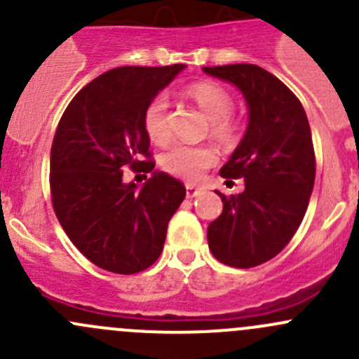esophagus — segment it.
<instances>
[{
    "instance_id": "34e87169",
    "label": "esophagus",
    "mask_w": 359,
    "mask_h": 359,
    "mask_svg": "<svg viewBox=\"0 0 359 359\" xmlns=\"http://www.w3.org/2000/svg\"><path fill=\"white\" fill-rule=\"evenodd\" d=\"M201 193H203L201 187L193 186V184H187V186H186V194H187V198H196V196H200Z\"/></svg>"
}]
</instances>
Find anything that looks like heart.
Returning a JSON list of instances; mask_svg holds the SVG:
<instances>
[{"label":"heart","mask_w":359,"mask_h":359,"mask_svg":"<svg viewBox=\"0 0 359 359\" xmlns=\"http://www.w3.org/2000/svg\"><path fill=\"white\" fill-rule=\"evenodd\" d=\"M187 95L198 104L210 119V133L226 146H233L241 135V123L231 114L234 106L233 95L222 85L213 81L194 83L187 88ZM144 130L151 142L163 146L172 137L168 119V100L158 95L147 104L144 111ZM217 154L212 147L175 144L161 156V166L172 175L193 180L201 175L203 170L215 165Z\"/></svg>","instance_id":"1"}]
</instances>
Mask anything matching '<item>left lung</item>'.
<instances>
[{"label": "left lung", "instance_id": "1", "mask_svg": "<svg viewBox=\"0 0 359 359\" xmlns=\"http://www.w3.org/2000/svg\"><path fill=\"white\" fill-rule=\"evenodd\" d=\"M233 83L248 106V126L224 179H243L245 191L222 198L224 210L210 222L208 247L231 267H255L276 257L299 229L316 175L313 137L300 100L283 81L253 64L203 67Z\"/></svg>", "mask_w": 359, "mask_h": 359}]
</instances>
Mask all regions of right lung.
Segmentation results:
<instances>
[{
    "label": "right lung",
    "instance_id": "right-lung-1",
    "mask_svg": "<svg viewBox=\"0 0 359 359\" xmlns=\"http://www.w3.org/2000/svg\"><path fill=\"white\" fill-rule=\"evenodd\" d=\"M186 64L116 67L79 90L64 111L50 153L55 215L74 247L116 274L147 269L161 255L166 227L186 187L165 172L142 188L126 184L122 170L153 171L144 130L147 104Z\"/></svg>",
    "mask_w": 359,
    "mask_h": 359
}]
</instances>
